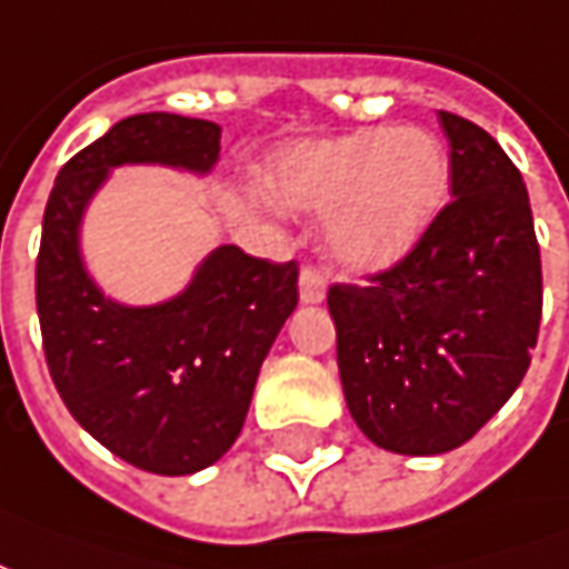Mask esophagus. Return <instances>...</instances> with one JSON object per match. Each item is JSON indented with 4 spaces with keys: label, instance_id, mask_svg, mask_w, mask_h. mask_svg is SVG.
<instances>
[{
    "label": "esophagus",
    "instance_id": "obj_1",
    "mask_svg": "<svg viewBox=\"0 0 569 569\" xmlns=\"http://www.w3.org/2000/svg\"><path fill=\"white\" fill-rule=\"evenodd\" d=\"M325 276L312 267H302L300 272V300L302 302H321L325 300Z\"/></svg>",
    "mask_w": 569,
    "mask_h": 569
}]
</instances>
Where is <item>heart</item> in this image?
Segmentation results:
<instances>
[{"instance_id": "1", "label": "heart", "mask_w": 569, "mask_h": 569, "mask_svg": "<svg viewBox=\"0 0 569 569\" xmlns=\"http://www.w3.org/2000/svg\"><path fill=\"white\" fill-rule=\"evenodd\" d=\"M446 188V148L430 132L397 127L293 144L267 172V197L284 211L327 214L330 254L358 272L409 254Z\"/></svg>"}]
</instances>
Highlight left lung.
Listing matches in <instances>:
<instances>
[{
    "mask_svg": "<svg viewBox=\"0 0 569 569\" xmlns=\"http://www.w3.org/2000/svg\"><path fill=\"white\" fill-rule=\"evenodd\" d=\"M451 202L370 284H333L346 403L379 449L442 455L472 439L530 367L540 244L516 163L472 120L439 111Z\"/></svg>",
    "mask_w": 569,
    "mask_h": 569,
    "instance_id": "left-lung-1",
    "label": "left lung"
}]
</instances>
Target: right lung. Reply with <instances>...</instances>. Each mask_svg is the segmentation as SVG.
Instances as JSON below:
<instances>
[{
	"mask_svg": "<svg viewBox=\"0 0 569 569\" xmlns=\"http://www.w3.org/2000/svg\"><path fill=\"white\" fill-rule=\"evenodd\" d=\"M218 153L221 127L211 120L123 118L60 169L41 223L36 306L53 385L90 437L157 476L206 470L233 446L260 363L297 309L300 269L221 244L178 297L120 306L87 276L78 233L114 166L202 176Z\"/></svg>",
	"mask_w": 569,
	"mask_h": 569,
	"instance_id": "obj_1",
	"label": "right lung"
}]
</instances>
